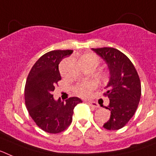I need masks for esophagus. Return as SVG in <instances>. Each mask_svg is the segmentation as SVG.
<instances>
[{
	"instance_id": "obj_1",
	"label": "esophagus",
	"mask_w": 156,
	"mask_h": 156,
	"mask_svg": "<svg viewBox=\"0 0 156 156\" xmlns=\"http://www.w3.org/2000/svg\"><path fill=\"white\" fill-rule=\"evenodd\" d=\"M88 105L91 107H94V108H98V105L97 102H95V101H87Z\"/></svg>"
}]
</instances>
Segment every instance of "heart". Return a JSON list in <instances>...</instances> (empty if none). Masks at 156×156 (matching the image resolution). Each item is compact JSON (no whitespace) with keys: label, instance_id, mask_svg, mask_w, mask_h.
Masks as SVG:
<instances>
[{"label":"heart","instance_id":"b5f03b06","mask_svg":"<svg viewBox=\"0 0 156 156\" xmlns=\"http://www.w3.org/2000/svg\"><path fill=\"white\" fill-rule=\"evenodd\" d=\"M80 60H91V61H94L98 64L99 59L97 56L94 55V54H87L85 55L84 56H83L81 58ZM98 87V83L95 80H88V81H83V82H80L79 83H77L75 87H74V91L77 95H79L80 97L87 98L89 97L91 93L92 90L96 89Z\"/></svg>","mask_w":156,"mask_h":156}]
</instances>
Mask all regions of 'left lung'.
I'll use <instances>...</instances> for the list:
<instances>
[{
    "label": "left lung",
    "instance_id": "1",
    "mask_svg": "<svg viewBox=\"0 0 156 156\" xmlns=\"http://www.w3.org/2000/svg\"><path fill=\"white\" fill-rule=\"evenodd\" d=\"M104 59L109 69L110 78L104 94L109 98L107 109L110 119L103 125L109 130H116L125 126L134 115L141 95L140 81L131 61L120 51L113 48H92Z\"/></svg>",
    "mask_w": 156,
    "mask_h": 156
}]
</instances>
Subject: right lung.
<instances>
[{"mask_svg": "<svg viewBox=\"0 0 156 156\" xmlns=\"http://www.w3.org/2000/svg\"><path fill=\"white\" fill-rule=\"evenodd\" d=\"M73 50L51 51L41 56L32 67L25 86V102L31 118L45 132L58 133L71 124L73 109L82 102L77 97L55 101L52 92L61 80L58 65Z\"/></svg>", "mask_w": 156, "mask_h": 156, "instance_id": "right-lung-1", "label": "right lung"}]
</instances>
